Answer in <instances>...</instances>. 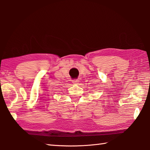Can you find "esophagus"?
I'll use <instances>...</instances> for the list:
<instances>
[{
    "label": "esophagus",
    "mask_w": 150,
    "mask_h": 150,
    "mask_svg": "<svg viewBox=\"0 0 150 150\" xmlns=\"http://www.w3.org/2000/svg\"><path fill=\"white\" fill-rule=\"evenodd\" d=\"M78 83H79V80H78V79H74V80H72L73 84H78Z\"/></svg>",
    "instance_id": "esophagus-1"
}]
</instances>
